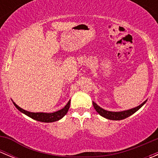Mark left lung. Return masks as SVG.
<instances>
[{"label":"left lung","mask_w":158,"mask_h":158,"mask_svg":"<svg viewBox=\"0 0 158 158\" xmlns=\"http://www.w3.org/2000/svg\"><path fill=\"white\" fill-rule=\"evenodd\" d=\"M147 100L144 102L143 103H141L140 106H137V107L133 108V109H131L128 110H125V111H107V110L102 109V108L100 107L99 106L96 104L95 102H92V104H93L94 108H95V111L98 113L101 116L106 118L107 119H110V120H122V119H125L126 118L129 117L131 114H133L134 113L136 112L138 110H139L146 103Z\"/></svg>","instance_id":"8db88e82"}]
</instances>
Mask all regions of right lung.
Here are the masks:
<instances>
[{"mask_svg": "<svg viewBox=\"0 0 158 158\" xmlns=\"http://www.w3.org/2000/svg\"><path fill=\"white\" fill-rule=\"evenodd\" d=\"M13 102V101H12ZM14 105L15 106V107L17 108L20 112L23 113L26 115H27L28 117L34 119V120L38 121V122H47V123H49V122H56V121L60 120L61 118H63L65 115H66V113L68 112V110L69 109L70 106V100L68 102L67 104L65 106L64 108H63L62 109L59 110V111H54L52 113H47V112H30V111H26V110L21 109L20 107H19L15 102H14Z\"/></svg>", "mask_w": 158, "mask_h": 158, "instance_id": "obj_1", "label": "right lung"}]
</instances>
